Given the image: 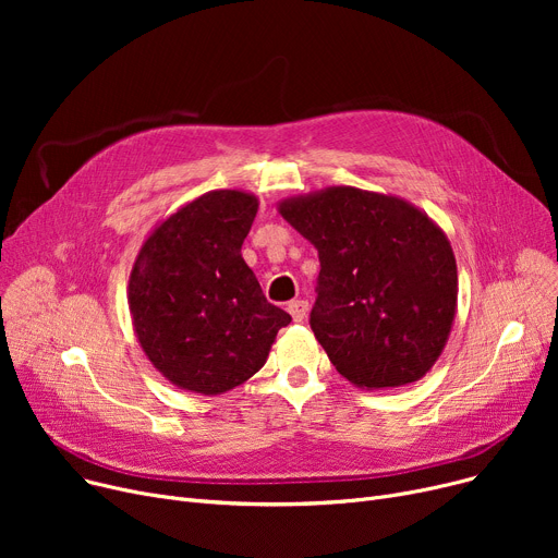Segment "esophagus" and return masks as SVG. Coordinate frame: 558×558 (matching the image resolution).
<instances>
[{
    "label": "esophagus",
    "instance_id": "obj_1",
    "mask_svg": "<svg viewBox=\"0 0 558 558\" xmlns=\"http://www.w3.org/2000/svg\"><path fill=\"white\" fill-rule=\"evenodd\" d=\"M287 310H289V314H291V318L294 320H301L307 316V310H310V305H307V301H291L289 305H287Z\"/></svg>",
    "mask_w": 558,
    "mask_h": 558
}]
</instances>
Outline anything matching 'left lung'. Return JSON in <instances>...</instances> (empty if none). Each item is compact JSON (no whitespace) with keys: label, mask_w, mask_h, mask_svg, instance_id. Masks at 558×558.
I'll return each mask as SVG.
<instances>
[{"label":"left lung","mask_w":558,"mask_h":558,"mask_svg":"<svg viewBox=\"0 0 558 558\" xmlns=\"http://www.w3.org/2000/svg\"><path fill=\"white\" fill-rule=\"evenodd\" d=\"M278 213L318 251L310 326L360 389L418 383L441 357L457 314L448 234L414 203L332 185L289 196Z\"/></svg>","instance_id":"left-lung-1"}]
</instances>
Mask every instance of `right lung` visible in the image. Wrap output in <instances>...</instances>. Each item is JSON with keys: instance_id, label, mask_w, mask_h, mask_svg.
I'll list each match as a JSON object with an SVG mask.
<instances>
[{"instance_id": "add662e5", "label": "right lung", "mask_w": 558, "mask_h": 558, "mask_svg": "<svg viewBox=\"0 0 558 558\" xmlns=\"http://www.w3.org/2000/svg\"><path fill=\"white\" fill-rule=\"evenodd\" d=\"M257 196L213 190L146 234L129 278V310L146 360L173 387L219 396L269 357L291 316L271 305L242 257Z\"/></svg>"}]
</instances>
